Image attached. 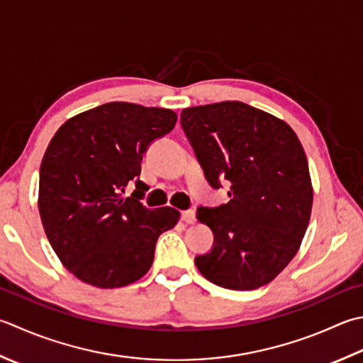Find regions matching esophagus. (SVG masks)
<instances>
[{
    "label": "esophagus",
    "mask_w": 363,
    "mask_h": 363,
    "mask_svg": "<svg viewBox=\"0 0 363 363\" xmlns=\"http://www.w3.org/2000/svg\"><path fill=\"white\" fill-rule=\"evenodd\" d=\"M181 218H182L184 222H186V223H189V225L195 223V220H196V217H195V211H191V209H189V211H182V212H181Z\"/></svg>",
    "instance_id": "obj_1"
}]
</instances>
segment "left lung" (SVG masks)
<instances>
[{
	"label": "left lung",
	"mask_w": 363,
	"mask_h": 363,
	"mask_svg": "<svg viewBox=\"0 0 363 363\" xmlns=\"http://www.w3.org/2000/svg\"><path fill=\"white\" fill-rule=\"evenodd\" d=\"M181 125L211 187L231 186L228 203L196 211L214 233L198 271L226 289L267 285L310 222L313 189L299 138L285 121L238 101L182 110Z\"/></svg>",
	"instance_id": "obj_1"
}]
</instances>
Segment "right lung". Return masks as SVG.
Wrapping results in <instances>:
<instances>
[{
    "label": "right lung",
    "instance_id": "1",
    "mask_svg": "<svg viewBox=\"0 0 363 363\" xmlns=\"http://www.w3.org/2000/svg\"><path fill=\"white\" fill-rule=\"evenodd\" d=\"M167 108L110 102L64 123L39 172V212L55 253L77 279L121 288L141 279L155 242L179 220L173 208L147 209L141 160L154 140L173 130ZM135 190L124 197L126 187Z\"/></svg>",
    "mask_w": 363,
    "mask_h": 363
}]
</instances>
